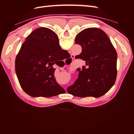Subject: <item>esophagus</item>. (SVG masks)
Masks as SVG:
<instances>
[{
    "mask_svg": "<svg viewBox=\"0 0 134 134\" xmlns=\"http://www.w3.org/2000/svg\"><path fill=\"white\" fill-rule=\"evenodd\" d=\"M74 58H75V56H74V55H71V58L73 59H74Z\"/></svg>",
    "mask_w": 134,
    "mask_h": 134,
    "instance_id": "1",
    "label": "esophagus"
}]
</instances>
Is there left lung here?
I'll list each match as a JSON object with an SVG mask.
<instances>
[{
	"label": "left lung",
	"instance_id": "1",
	"mask_svg": "<svg viewBox=\"0 0 134 134\" xmlns=\"http://www.w3.org/2000/svg\"><path fill=\"white\" fill-rule=\"evenodd\" d=\"M75 42L82 51L75 56L86 66L78 68V78L68 87L70 94L80 97L102 96L114 85L117 76V54L108 36L98 28H88L76 35Z\"/></svg>",
	"mask_w": 134,
	"mask_h": 134
}]
</instances>
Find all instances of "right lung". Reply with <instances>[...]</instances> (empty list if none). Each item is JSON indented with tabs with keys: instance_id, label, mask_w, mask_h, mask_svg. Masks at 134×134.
<instances>
[{
	"instance_id": "right-lung-1",
	"label": "right lung",
	"mask_w": 134,
	"mask_h": 134,
	"mask_svg": "<svg viewBox=\"0 0 134 134\" xmlns=\"http://www.w3.org/2000/svg\"><path fill=\"white\" fill-rule=\"evenodd\" d=\"M69 53L59 44L58 36L46 27L38 28L26 38L15 61V72L22 90L33 97H50L65 92L54 78L52 65Z\"/></svg>"
}]
</instances>
